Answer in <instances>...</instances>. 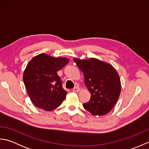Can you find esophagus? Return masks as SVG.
<instances>
[{"instance_id":"34e87169","label":"esophagus","mask_w":149,"mask_h":149,"mask_svg":"<svg viewBox=\"0 0 149 149\" xmlns=\"http://www.w3.org/2000/svg\"><path fill=\"white\" fill-rule=\"evenodd\" d=\"M73 91H75V92H79L80 91V88L79 86H75V88H73Z\"/></svg>"}]
</instances>
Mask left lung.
I'll return each instance as SVG.
<instances>
[{
    "label": "left lung",
    "instance_id": "left-lung-1",
    "mask_svg": "<svg viewBox=\"0 0 149 149\" xmlns=\"http://www.w3.org/2000/svg\"><path fill=\"white\" fill-rule=\"evenodd\" d=\"M83 73L84 84L91 93L85 109L94 116H102L112 109L118 100L121 83L118 72L112 65L95 58L74 59Z\"/></svg>",
    "mask_w": 149,
    "mask_h": 149
}]
</instances>
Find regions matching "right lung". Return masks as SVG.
<instances>
[{
  "label": "right lung",
  "instance_id": "1",
  "mask_svg": "<svg viewBox=\"0 0 149 149\" xmlns=\"http://www.w3.org/2000/svg\"><path fill=\"white\" fill-rule=\"evenodd\" d=\"M69 62L65 58H53L42 53L28 63L23 79L31 100L36 107L47 111L56 109L67 92L57 72Z\"/></svg>",
  "mask_w": 149,
  "mask_h": 149
}]
</instances>
